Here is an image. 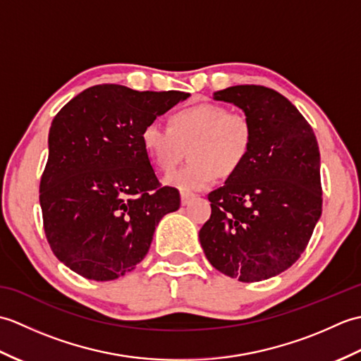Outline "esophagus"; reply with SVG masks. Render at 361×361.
I'll return each instance as SVG.
<instances>
[{"label":"esophagus","instance_id":"esophagus-1","mask_svg":"<svg viewBox=\"0 0 361 361\" xmlns=\"http://www.w3.org/2000/svg\"><path fill=\"white\" fill-rule=\"evenodd\" d=\"M194 194H189V192H181V204L186 206L190 203V200H194Z\"/></svg>","mask_w":361,"mask_h":361}]
</instances>
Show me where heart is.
I'll return each mask as SVG.
<instances>
[{
  "instance_id": "heart-1",
  "label": "heart",
  "mask_w": 361,
  "mask_h": 361,
  "mask_svg": "<svg viewBox=\"0 0 361 361\" xmlns=\"http://www.w3.org/2000/svg\"><path fill=\"white\" fill-rule=\"evenodd\" d=\"M141 145L153 167L167 173L189 153V164L167 175L164 183L181 192L211 186L240 171L252 145V126L247 114L229 111L220 104H197L173 111L169 127L150 122L141 130Z\"/></svg>"
}]
</instances>
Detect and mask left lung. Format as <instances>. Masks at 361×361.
I'll use <instances>...</instances> for the list:
<instances>
[{"label": "left lung", "mask_w": 361, "mask_h": 361, "mask_svg": "<svg viewBox=\"0 0 361 361\" xmlns=\"http://www.w3.org/2000/svg\"><path fill=\"white\" fill-rule=\"evenodd\" d=\"M252 126L240 171L208 195L200 243L214 268L240 282L270 279L302 255L321 217L319 149L309 122L278 91L235 85L214 93Z\"/></svg>", "instance_id": "left-lung-1"}]
</instances>
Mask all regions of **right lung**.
<instances>
[{"label": "right lung", "mask_w": 361, "mask_h": 361, "mask_svg": "<svg viewBox=\"0 0 361 361\" xmlns=\"http://www.w3.org/2000/svg\"><path fill=\"white\" fill-rule=\"evenodd\" d=\"M181 91L96 85L54 118L40 181L46 239L54 255L91 281H113L147 255L155 226L180 208L159 186L141 130L185 101Z\"/></svg>", "instance_id": "obj_1"}]
</instances>
